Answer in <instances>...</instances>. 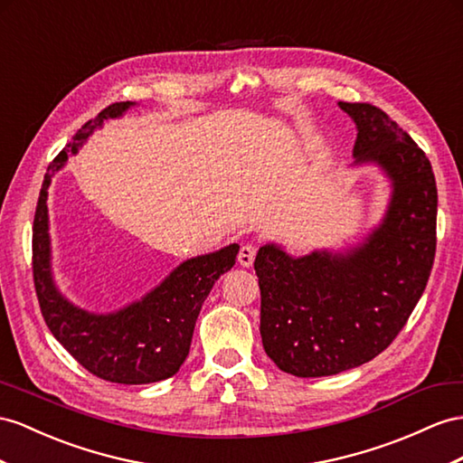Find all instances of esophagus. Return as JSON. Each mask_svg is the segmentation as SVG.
<instances>
[{"instance_id":"esophagus-1","label":"esophagus","mask_w":463,"mask_h":463,"mask_svg":"<svg viewBox=\"0 0 463 463\" xmlns=\"http://www.w3.org/2000/svg\"><path fill=\"white\" fill-rule=\"evenodd\" d=\"M254 258H256V248L252 244H244L239 252V264L242 268H250L254 264Z\"/></svg>"}]
</instances>
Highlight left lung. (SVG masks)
Returning a JSON list of instances; mask_svg holds the SVG:
<instances>
[{"label":"left lung","mask_w":463,"mask_h":463,"mask_svg":"<svg viewBox=\"0 0 463 463\" xmlns=\"http://www.w3.org/2000/svg\"><path fill=\"white\" fill-rule=\"evenodd\" d=\"M338 108L355 123L354 164L389 184L377 227L346 248L291 256L260 246V335L281 372L325 377L382 354L405 326L429 281L436 252L438 192L430 160L387 113L370 103Z\"/></svg>","instance_id":"8db88e82"}]
</instances>
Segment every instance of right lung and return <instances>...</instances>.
I'll return each mask as SVG.
<instances>
[{
    "label": "right lung",
    "mask_w": 463,
    "mask_h": 463,
    "mask_svg": "<svg viewBox=\"0 0 463 463\" xmlns=\"http://www.w3.org/2000/svg\"><path fill=\"white\" fill-rule=\"evenodd\" d=\"M135 101L105 108L78 130L72 142L49 165L33 224V276L44 323L61 345L105 382L142 385L168 379L185 362L201 305L215 281L234 266L239 244L184 260L156 288L111 313H93L70 301L56 286L49 222V187L70 154H78L103 121L123 117Z\"/></svg>",
    "instance_id": "obj_1"
}]
</instances>
